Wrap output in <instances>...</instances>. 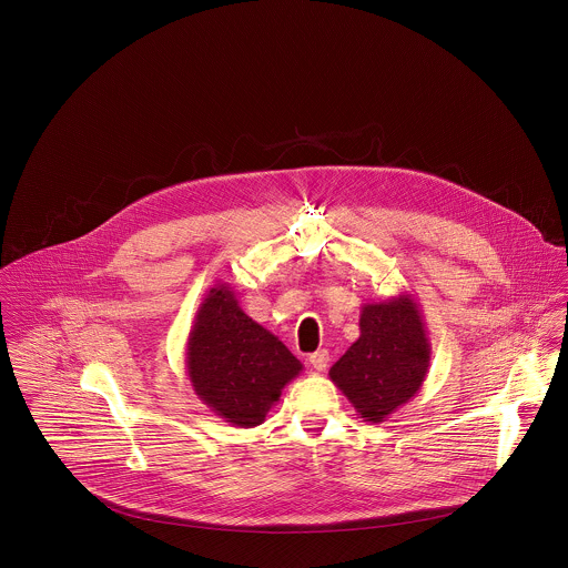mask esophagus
<instances>
[{"label": "esophagus", "mask_w": 568, "mask_h": 568, "mask_svg": "<svg viewBox=\"0 0 568 568\" xmlns=\"http://www.w3.org/2000/svg\"><path fill=\"white\" fill-rule=\"evenodd\" d=\"M310 364L314 366V371H317V373L326 371V366H328V351H324V348L315 351L314 355H310Z\"/></svg>", "instance_id": "obj_1"}]
</instances>
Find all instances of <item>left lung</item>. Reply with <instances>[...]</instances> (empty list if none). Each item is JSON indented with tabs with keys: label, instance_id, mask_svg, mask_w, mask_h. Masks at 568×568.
<instances>
[{
	"label": "left lung",
	"instance_id": "1",
	"mask_svg": "<svg viewBox=\"0 0 568 568\" xmlns=\"http://www.w3.org/2000/svg\"><path fill=\"white\" fill-rule=\"evenodd\" d=\"M359 339L328 371L364 423H383L423 387L432 342L420 305L403 292L383 303H364Z\"/></svg>",
	"mask_w": 568,
	"mask_h": 568
}]
</instances>
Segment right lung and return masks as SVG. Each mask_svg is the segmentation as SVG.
Masks as SVG:
<instances>
[{
    "label": "right lung",
    "mask_w": 568,
    "mask_h": 568,
    "mask_svg": "<svg viewBox=\"0 0 568 568\" xmlns=\"http://www.w3.org/2000/svg\"><path fill=\"white\" fill-rule=\"evenodd\" d=\"M185 368L197 398L226 423L253 429L303 364L254 322L229 283H215L191 324Z\"/></svg>",
    "instance_id": "obj_1"
}]
</instances>
